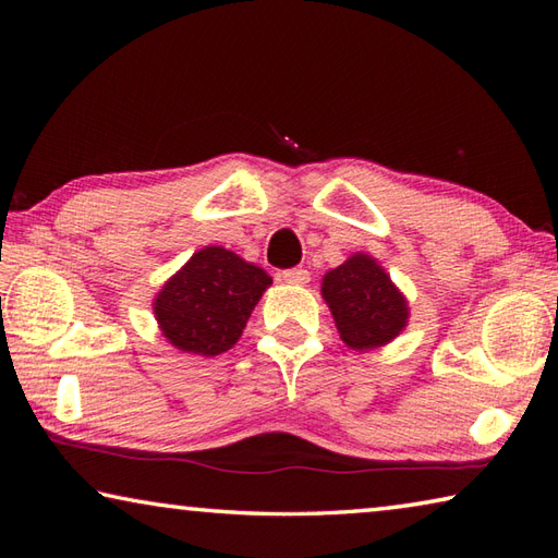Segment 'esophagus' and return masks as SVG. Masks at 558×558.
<instances>
[{
    "label": "esophagus",
    "mask_w": 558,
    "mask_h": 558,
    "mask_svg": "<svg viewBox=\"0 0 558 558\" xmlns=\"http://www.w3.org/2000/svg\"><path fill=\"white\" fill-rule=\"evenodd\" d=\"M280 278L288 282V286H306L310 282V270L304 268H288L280 272Z\"/></svg>",
    "instance_id": "esophagus-1"
}]
</instances>
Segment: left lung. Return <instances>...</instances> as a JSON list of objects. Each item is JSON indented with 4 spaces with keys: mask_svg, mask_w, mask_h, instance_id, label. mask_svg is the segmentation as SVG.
Here are the masks:
<instances>
[{
    "mask_svg": "<svg viewBox=\"0 0 558 558\" xmlns=\"http://www.w3.org/2000/svg\"><path fill=\"white\" fill-rule=\"evenodd\" d=\"M322 294L342 342L357 352L386 345L408 326L405 294L369 254H352L345 264L328 270Z\"/></svg>",
    "mask_w": 558,
    "mask_h": 558,
    "instance_id": "8db88e82",
    "label": "left lung"
}]
</instances>
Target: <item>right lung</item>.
<instances>
[{"label":"right lung","mask_w":558,"mask_h":558,"mask_svg":"<svg viewBox=\"0 0 558 558\" xmlns=\"http://www.w3.org/2000/svg\"><path fill=\"white\" fill-rule=\"evenodd\" d=\"M270 282L264 268L246 264L230 248L206 246L165 282L153 312L170 345L216 357L240 340Z\"/></svg>","instance_id":"obj_1"}]
</instances>
